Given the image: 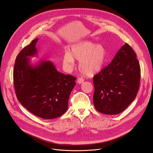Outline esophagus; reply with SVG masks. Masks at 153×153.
Returning a JSON list of instances; mask_svg holds the SVG:
<instances>
[{"label": "esophagus", "instance_id": "obj_1", "mask_svg": "<svg viewBox=\"0 0 153 153\" xmlns=\"http://www.w3.org/2000/svg\"><path fill=\"white\" fill-rule=\"evenodd\" d=\"M84 79H82V78H81V77H79V78H78L77 79V83L78 84H82L83 82H84Z\"/></svg>", "mask_w": 153, "mask_h": 153}]
</instances>
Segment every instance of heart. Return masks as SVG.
Returning a JSON list of instances; mask_svg holds the SVG:
<instances>
[{"label":"heart","mask_w":153,"mask_h":153,"mask_svg":"<svg viewBox=\"0 0 153 153\" xmlns=\"http://www.w3.org/2000/svg\"><path fill=\"white\" fill-rule=\"evenodd\" d=\"M74 59L79 61L78 68L83 75L92 76L104 68L108 61V54L102 45L82 41L72 44L70 51L64 52L62 64L66 70L69 71L73 68Z\"/></svg>","instance_id":"1"}]
</instances>
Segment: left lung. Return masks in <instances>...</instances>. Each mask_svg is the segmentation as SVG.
I'll return each mask as SVG.
<instances>
[{
	"label": "left lung",
	"instance_id": "1",
	"mask_svg": "<svg viewBox=\"0 0 153 153\" xmlns=\"http://www.w3.org/2000/svg\"><path fill=\"white\" fill-rule=\"evenodd\" d=\"M140 77L136 55L126 43L107 67L93 77L96 109L105 114L121 113L135 99Z\"/></svg>",
	"mask_w": 153,
	"mask_h": 153
}]
</instances>
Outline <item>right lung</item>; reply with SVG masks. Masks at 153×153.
<instances>
[{
	"label": "right lung",
	"mask_w": 153,
	"mask_h": 153,
	"mask_svg": "<svg viewBox=\"0 0 153 153\" xmlns=\"http://www.w3.org/2000/svg\"><path fill=\"white\" fill-rule=\"evenodd\" d=\"M33 40L16 57L14 84L19 101L31 113L45 119L62 116L68 108L70 94L76 78L57 71L49 60L31 63L30 57L38 54Z\"/></svg>",
	"instance_id": "1"
}]
</instances>
